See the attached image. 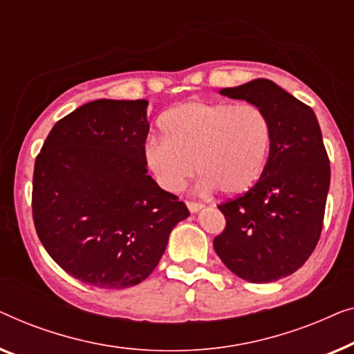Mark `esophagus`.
<instances>
[{
    "instance_id": "obj_1",
    "label": "esophagus",
    "mask_w": 354,
    "mask_h": 354,
    "mask_svg": "<svg viewBox=\"0 0 354 354\" xmlns=\"http://www.w3.org/2000/svg\"><path fill=\"white\" fill-rule=\"evenodd\" d=\"M187 208H189V212H191V213H197V212L202 210L203 205H202V203H197V202H187Z\"/></svg>"
}]
</instances>
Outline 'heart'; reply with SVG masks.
Returning <instances> with one entry per match:
<instances>
[{
  "label": "heart",
  "mask_w": 354,
  "mask_h": 354,
  "mask_svg": "<svg viewBox=\"0 0 354 354\" xmlns=\"http://www.w3.org/2000/svg\"><path fill=\"white\" fill-rule=\"evenodd\" d=\"M163 139H149L146 165L158 186L179 192L196 171L203 192L242 196L265 171L272 146V123L253 104L189 101L160 118Z\"/></svg>",
  "instance_id": "b5f03b06"
}]
</instances>
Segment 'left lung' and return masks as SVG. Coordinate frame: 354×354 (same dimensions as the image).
I'll return each instance as SVG.
<instances>
[{
	"label": "left lung",
	"mask_w": 354,
	"mask_h": 354,
	"mask_svg": "<svg viewBox=\"0 0 354 354\" xmlns=\"http://www.w3.org/2000/svg\"><path fill=\"white\" fill-rule=\"evenodd\" d=\"M218 93L263 109L274 136L255 186L218 205L226 229L213 247L237 277L274 282L305 265L322 231L330 167L319 123L311 107L271 80L257 78Z\"/></svg>",
	"instance_id": "1"
}]
</instances>
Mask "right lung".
I'll list each match as a JSON object with an SVG mask.
<instances>
[{"label": "right lung", "mask_w": 354, "mask_h": 354, "mask_svg": "<svg viewBox=\"0 0 354 354\" xmlns=\"http://www.w3.org/2000/svg\"><path fill=\"white\" fill-rule=\"evenodd\" d=\"M146 99H97L53 127L33 171L35 229L49 257L88 286L142 282L189 216L147 175Z\"/></svg>", "instance_id": "1"}]
</instances>
